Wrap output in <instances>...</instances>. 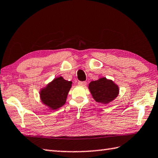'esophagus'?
<instances>
[{
	"label": "esophagus",
	"instance_id": "1",
	"mask_svg": "<svg viewBox=\"0 0 158 158\" xmlns=\"http://www.w3.org/2000/svg\"><path fill=\"white\" fill-rule=\"evenodd\" d=\"M78 84L79 85H81V86H85L86 84H87V83L85 81H79Z\"/></svg>",
	"mask_w": 158,
	"mask_h": 158
}]
</instances>
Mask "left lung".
I'll return each instance as SVG.
<instances>
[{
    "label": "left lung",
    "instance_id": "obj_1",
    "mask_svg": "<svg viewBox=\"0 0 158 158\" xmlns=\"http://www.w3.org/2000/svg\"><path fill=\"white\" fill-rule=\"evenodd\" d=\"M88 88L94 99L103 104H107L118 97L119 88L112 80L101 77L89 83Z\"/></svg>",
    "mask_w": 158,
    "mask_h": 158
}]
</instances>
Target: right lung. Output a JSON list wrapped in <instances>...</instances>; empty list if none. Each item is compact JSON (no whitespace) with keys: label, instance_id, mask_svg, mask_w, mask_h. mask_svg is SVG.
Masks as SVG:
<instances>
[{"label":"right lung","instance_id":"add662e5","mask_svg":"<svg viewBox=\"0 0 158 158\" xmlns=\"http://www.w3.org/2000/svg\"><path fill=\"white\" fill-rule=\"evenodd\" d=\"M71 86L72 81L65 80L62 77H56L40 89V99L50 110H57L66 103Z\"/></svg>","mask_w":158,"mask_h":158}]
</instances>
